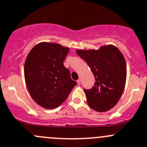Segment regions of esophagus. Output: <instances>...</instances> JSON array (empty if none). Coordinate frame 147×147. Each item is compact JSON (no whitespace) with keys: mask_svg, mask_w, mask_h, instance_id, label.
Instances as JSON below:
<instances>
[{"mask_svg":"<svg viewBox=\"0 0 147 147\" xmlns=\"http://www.w3.org/2000/svg\"><path fill=\"white\" fill-rule=\"evenodd\" d=\"M77 82H78V85H80V83H81V80H80V79L78 80L77 81Z\"/></svg>","mask_w":147,"mask_h":147,"instance_id":"obj_1","label":"esophagus"}]
</instances>
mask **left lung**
I'll use <instances>...</instances> for the list:
<instances>
[{
  "label": "left lung",
  "instance_id": "obj_1",
  "mask_svg": "<svg viewBox=\"0 0 147 147\" xmlns=\"http://www.w3.org/2000/svg\"><path fill=\"white\" fill-rule=\"evenodd\" d=\"M87 62L94 76L91 90H84L90 108L107 112L119 102L127 79V64L121 51L113 45L101 46L98 50H77Z\"/></svg>",
  "mask_w": 147,
  "mask_h": 147
}]
</instances>
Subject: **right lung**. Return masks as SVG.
Here are the masks:
<instances>
[{"mask_svg":"<svg viewBox=\"0 0 147 147\" xmlns=\"http://www.w3.org/2000/svg\"><path fill=\"white\" fill-rule=\"evenodd\" d=\"M69 50L58 43L42 42L28 53L24 65L26 84L32 100L42 107L57 108L77 85L63 65Z\"/></svg>","mask_w":147,"mask_h":147,"instance_id":"obj_1","label":"right lung"}]
</instances>
